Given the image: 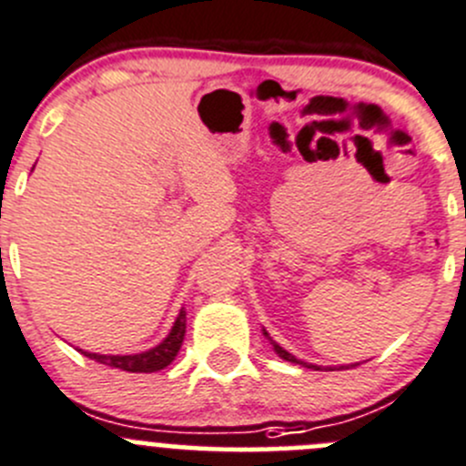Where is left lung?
<instances>
[{
	"instance_id": "8db88e82",
	"label": "left lung",
	"mask_w": 466,
	"mask_h": 466,
	"mask_svg": "<svg viewBox=\"0 0 466 466\" xmlns=\"http://www.w3.org/2000/svg\"><path fill=\"white\" fill-rule=\"evenodd\" d=\"M264 337H268V332H266V329H264ZM268 341L273 343V350H275V353H278L279 358H282V360H287V362H291V364H300V367H307V369H314V371H320V367H316V364H307V362H302V360L293 358L291 353H287V350H284V348L279 346V343H275L273 339H270V337H268ZM350 367H358V364H350ZM350 367H339V369H350ZM329 371H332V369H329Z\"/></svg>"
}]
</instances>
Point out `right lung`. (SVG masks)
I'll list each match as a JSON object with an SVG mask.
<instances>
[{
  "instance_id": "1",
  "label": "right lung",
  "mask_w": 466,
  "mask_h": 466,
  "mask_svg": "<svg viewBox=\"0 0 466 466\" xmlns=\"http://www.w3.org/2000/svg\"><path fill=\"white\" fill-rule=\"evenodd\" d=\"M184 332H187V311H184L182 307V309H179L177 320L173 323V329L168 332V337H166L159 346L146 350V353L99 355V353H86V350H81V353H84L86 358L95 360V362L106 364V367H113V369H123V371H129V373H155L168 367V364L177 358L179 348H182V341H184Z\"/></svg>"
}]
</instances>
